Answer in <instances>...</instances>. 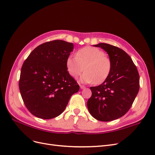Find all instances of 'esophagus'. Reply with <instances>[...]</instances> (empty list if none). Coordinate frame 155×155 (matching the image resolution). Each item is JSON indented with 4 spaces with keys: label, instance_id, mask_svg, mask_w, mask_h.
<instances>
[{
    "label": "esophagus",
    "instance_id": "34e87169",
    "mask_svg": "<svg viewBox=\"0 0 155 155\" xmlns=\"http://www.w3.org/2000/svg\"><path fill=\"white\" fill-rule=\"evenodd\" d=\"M80 88H81V89H84V88H85V86H84L83 85H80Z\"/></svg>",
    "mask_w": 155,
    "mask_h": 155
}]
</instances>
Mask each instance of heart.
<instances>
[{
  "instance_id": "1",
  "label": "heart",
  "mask_w": 155,
  "mask_h": 155,
  "mask_svg": "<svg viewBox=\"0 0 155 155\" xmlns=\"http://www.w3.org/2000/svg\"><path fill=\"white\" fill-rule=\"evenodd\" d=\"M110 58L101 49L91 46L81 48L76 57L69 56L66 60L67 72L74 78H78L86 72L81 78L84 83L101 84L109 76L111 71Z\"/></svg>"
}]
</instances>
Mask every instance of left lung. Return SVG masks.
<instances>
[{"mask_svg":"<svg viewBox=\"0 0 155 155\" xmlns=\"http://www.w3.org/2000/svg\"><path fill=\"white\" fill-rule=\"evenodd\" d=\"M106 51L111 61L107 78L99 86L90 87L87 102L91 115L101 121L124 116L131 107L139 90V75L130 57L123 49L106 43L94 45Z\"/></svg>","mask_w":155,"mask_h":155,"instance_id":"left-lung-1","label":"left lung"}]
</instances>
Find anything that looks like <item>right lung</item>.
<instances>
[{
  "label": "right lung",
  "mask_w": 155,
  "mask_h": 155,
  "mask_svg": "<svg viewBox=\"0 0 155 155\" xmlns=\"http://www.w3.org/2000/svg\"><path fill=\"white\" fill-rule=\"evenodd\" d=\"M71 42L54 40L38 46L22 65L19 88L30 112L49 120L62 113L79 86L67 72L66 60L73 51Z\"/></svg>",
  "instance_id": "add662e5"
}]
</instances>
